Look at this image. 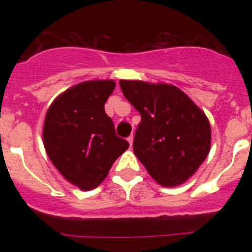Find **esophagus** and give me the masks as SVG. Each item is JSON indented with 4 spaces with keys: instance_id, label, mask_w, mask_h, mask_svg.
Here are the masks:
<instances>
[{
    "instance_id": "esophagus-1",
    "label": "esophagus",
    "mask_w": 252,
    "mask_h": 252,
    "mask_svg": "<svg viewBox=\"0 0 252 252\" xmlns=\"http://www.w3.org/2000/svg\"><path fill=\"white\" fill-rule=\"evenodd\" d=\"M128 142H129V145H133V134H130L129 137H128Z\"/></svg>"
}]
</instances>
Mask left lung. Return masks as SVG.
Masks as SVG:
<instances>
[{
  "label": "left lung",
  "mask_w": 252,
  "mask_h": 252,
  "mask_svg": "<svg viewBox=\"0 0 252 252\" xmlns=\"http://www.w3.org/2000/svg\"><path fill=\"white\" fill-rule=\"evenodd\" d=\"M119 84L124 96L141 115L133 138L136 157L161 186L184 183L211 149L207 116L171 85L124 80Z\"/></svg>",
  "instance_id": "left-lung-1"
}]
</instances>
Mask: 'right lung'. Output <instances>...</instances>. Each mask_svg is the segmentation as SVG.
<instances>
[{
    "instance_id": "1",
    "label": "right lung",
    "mask_w": 252,
    "mask_h": 252,
    "mask_svg": "<svg viewBox=\"0 0 252 252\" xmlns=\"http://www.w3.org/2000/svg\"><path fill=\"white\" fill-rule=\"evenodd\" d=\"M114 81H87L73 86L52 103L43 138L49 159L65 179L84 191L98 187L128 141L116 136L104 103Z\"/></svg>"
}]
</instances>
